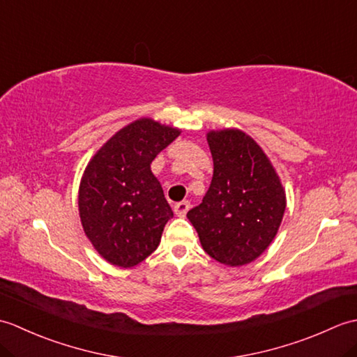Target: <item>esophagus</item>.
Returning <instances> with one entry per match:
<instances>
[{
    "label": "esophagus",
    "instance_id": "obj_1",
    "mask_svg": "<svg viewBox=\"0 0 357 357\" xmlns=\"http://www.w3.org/2000/svg\"><path fill=\"white\" fill-rule=\"evenodd\" d=\"M190 210V202L188 201H181L174 206V215L179 218H184L187 215V211Z\"/></svg>",
    "mask_w": 357,
    "mask_h": 357
}]
</instances>
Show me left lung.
I'll return each mask as SVG.
<instances>
[{
	"mask_svg": "<svg viewBox=\"0 0 357 357\" xmlns=\"http://www.w3.org/2000/svg\"><path fill=\"white\" fill-rule=\"evenodd\" d=\"M213 178L198 207L187 213L202 248L218 262L241 267L275 239L285 192L257 142L238 128L207 133Z\"/></svg>",
	"mask_w": 357,
	"mask_h": 357,
	"instance_id": "obj_1",
	"label": "left lung"
}]
</instances>
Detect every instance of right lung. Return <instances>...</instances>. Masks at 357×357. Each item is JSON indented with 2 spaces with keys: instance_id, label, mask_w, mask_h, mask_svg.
I'll list each match as a JSON object with an SVG mask.
<instances>
[{
  "instance_id": "1",
  "label": "right lung",
  "mask_w": 357,
  "mask_h": 357,
  "mask_svg": "<svg viewBox=\"0 0 357 357\" xmlns=\"http://www.w3.org/2000/svg\"><path fill=\"white\" fill-rule=\"evenodd\" d=\"M181 133L150 118L116 132L90 159L78 207L82 229L105 261L130 268L155 252L173 211L150 164Z\"/></svg>"
}]
</instances>
